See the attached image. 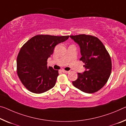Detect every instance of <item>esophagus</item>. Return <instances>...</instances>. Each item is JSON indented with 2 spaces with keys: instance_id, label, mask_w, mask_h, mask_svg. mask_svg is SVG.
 Wrapping results in <instances>:
<instances>
[{
  "instance_id": "esophagus-1",
  "label": "esophagus",
  "mask_w": 126,
  "mask_h": 126,
  "mask_svg": "<svg viewBox=\"0 0 126 126\" xmlns=\"http://www.w3.org/2000/svg\"><path fill=\"white\" fill-rule=\"evenodd\" d=\"M62 72L63 73H69V71H65V70H62Z\"/></svg>"
}]
</instances>
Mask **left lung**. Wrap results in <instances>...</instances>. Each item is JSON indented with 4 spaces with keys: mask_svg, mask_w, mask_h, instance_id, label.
<instances>
[{
    "mask_svg": "<svg viewBox=\"0 0 126 126\" xmlns=\"http://www.w3.org/2000/svg\"><path fill=\"white\" fill-rule=\"evenodd\" d=\"M70 37L79 45L81 58L86 71L78 73V79L72 82L76 88L86 93L99 91L107 82L111 71L109 54L98 38L91 35H71Z\"/></svg>",
    "mask_w": 126,
    "mask_h": 126,
    "instance_id": "left-lung-1",
    "label": "left lung"
}]
</instances>
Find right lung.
<instances>
[{"mask_svg": "<svg viewBox=\"0 0 126 126\" xmlns=\"http://www.w3.org/2000/svg\"><path fill=\"white\" fill-rule=\"evenodd\" d=\"M69 36L38 35L31 38L20 49L17 59V72L28 90L41 94L54 86L58 71L47 67V60L56 45L65 41Z\"/></svg>", "mask_w": 126, "mask_h": 126, "instance_id": "add662e5", "label": "right lung"}]
</instances>
